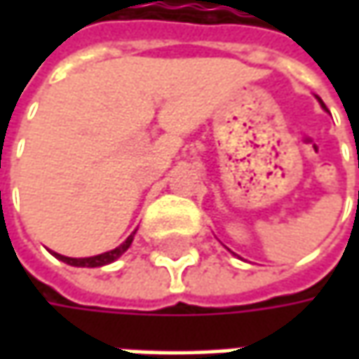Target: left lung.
Masks as SVG:
<instances>
[{"label":"left lung","instance_id":"8db88e82","mask_svg":"<svg viewBox=\"0 0 359 359\" xmlns=\"http://www.w3.org/2000/svg\"><path fill=\"white\" fill-rule=\"evenodd\" d=\"M318 100H320V97H318ZM320 104H322V107H324V109H325V105H324V102H322V100H320Z\"/></svg>","mask_w":359,"mask_h":359}]
</instances>
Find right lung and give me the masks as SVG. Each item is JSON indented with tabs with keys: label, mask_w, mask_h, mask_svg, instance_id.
<instances>
[{
	"label": "right lung",
	"mask_w": 359,
	"mask_h": 359,
	"mask_svg": "<svg viewBox=\"0 0 359 359\" xmlns=\"http://www.w3.org/2000/svg\"><path fill=\"white\" fill-rule=\"evenodd\" d=\"M133 236H135V231H133L130 238L123 241L121 245H118L116 250H109V252H105V254L93 255V257H67V255L55 254V252H51V254L55 255L57 259L65 262V264H69V266H76V268H102V266H107V264L116 262L119 255L123 254V252L130 248L131 241H133Z\"/></svg>",
	"instance_id": "1"
}]
</instances>
